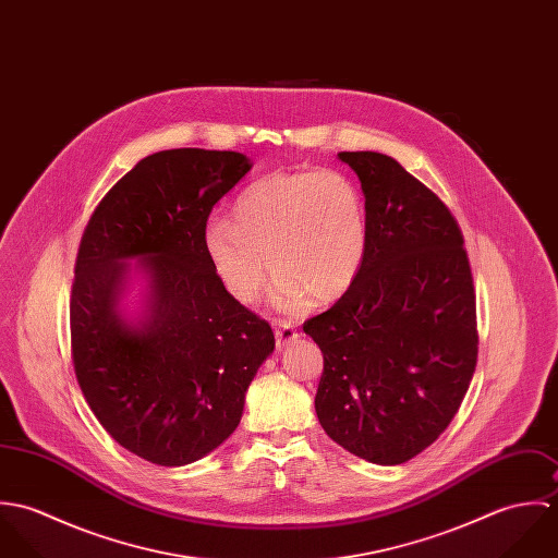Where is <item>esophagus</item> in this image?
<instances>
[{"mask_svg":"<svg viewBox=\"0 0 558 558\" xmlns=\"http://www.w3.org/2000/svg\"><path fill=\"white\" fill-rule=\"evenodd\" d=\"M275 337H277V348H286L290 345L292 341L299 339V332L294 328V324H290L288 319H277L275 322Z\"/></svg>","mask_w":558,"mask_h":558,"instance_id":"1","label":"esophagus"}]
</instances>
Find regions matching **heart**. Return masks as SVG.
I'll use <instances>...</instances> for the list:
<instances>
[{
    "mask_svg": "<svg viewBox=\"0 0 558 558\" xmlns=\"http://www.w3.org/2000/svg\"><path fill=\"white\" fill-rule=\"evenodd\" d=\"M204 246L240 303L259 296L270 268L281 310L296 312L310 296L328 303L354 283L363 266L365 202L356 184L337 171L270 173L240 191L232 219L208 221Z\"/></svg>",
    "mask_w": 558,
    "mask_h": 558,
    "instance_id": "heart-1",
    "label": "heart"
}]
</instances>
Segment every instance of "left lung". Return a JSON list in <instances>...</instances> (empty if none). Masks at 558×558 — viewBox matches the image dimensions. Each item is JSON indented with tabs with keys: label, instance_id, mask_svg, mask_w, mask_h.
Wrapping results in <instances>:
<instances>
[{
	"label": "left lung",
	"instance_id": "obj_1",
	"mask_svg": "<svg viewBox=\"0 0 558 558\" xmlns=\"http://www.w3.org/2000/svg\"><path fill=\"white\" fill-rule=\"evenodd\" d=\"M365 195L354 283L303 324L324 356L316 412L345 451L396 466L453 421L475 374L477 303L462 230L398 160L339 153Z\"/></svg>",
	"mask_w": 558,
	"mask_h": 558
}]
</instances>
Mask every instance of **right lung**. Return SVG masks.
Segmentation results:
<instances>
[{
	"instance_id": "1",
	"label": "right lung",
	"mask_w": 558,
	"mask_h": 558,
	"mask_svg": "<svg viewBox=\"0 0 558 558\" xmlns=\"http://www.w3.org/2000/svg\"><path fill=\"white\" fill-rule=\"evenodd\" d=\"M251 162L178 148L140 160L94 208L71 290V352L83 398L131 453L184 466L239 427L244 393L275 348L266 319L226 290L204 246L215 204ZM144 256L151 314L129 327L114 305Z\"/></svg>"
}]
</instances>
